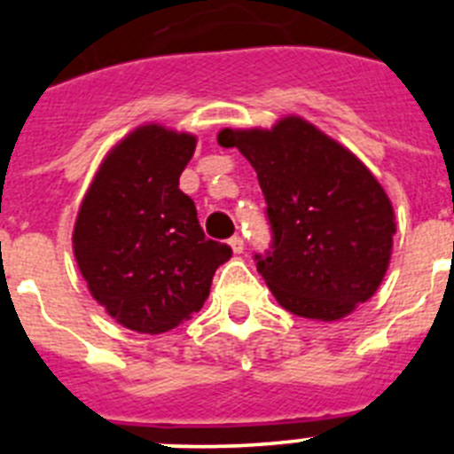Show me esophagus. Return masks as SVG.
I'll use <instances>...</instances> for the list:
<instances>
[{
	"label": "esophagus",
	"instance_id": "34e87169",
	"mask_svg": "<svg viewBox=\"0 0 454 454\" xmlns=\"http://www.w3.org/2000/svg\"><path fill=\"white\" fill-rule=\"evenodd\" d=\"M230 246H231V250H234V254H240V252L246 250V243H243V239H240L239 234L231 236V239H230Z\"/></svg>",
	"mask_w": 454,
	"mask_h": 454
}]
</instances>
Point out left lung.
Masks as SVG:
<instances>
[{
	"label": "left lung",
	"mask_w": 454,
	"mask_h": 454,
	"mask_svg": "<svg viewBox=\"0 0 454 454\" xmlns=\"http://www.w3.org/2000/svg\"><path fill=\"white\" fill-rule=\"evenodd\" d=\"M256 170L275 236L256 270L302 318L340 320L375 295L388 270L395 214L382 184L339 140L300 115L270 129H220Z\"/></svg>",
	"instance_id": "left-lung-1"
}]
</instances>
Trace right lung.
<instances>
[{
	"mask_svg": "<svg viewBox=\"0 0 454 454\" xmlns=\"http://www.w3.org/2000/svg\"><path fill=\"white\" fill-rule=\"evenodd\" d=\"M198 136L140 124L108 150L79 207L74 259L111 318L161 334L202 309L227 243L204 239L195 202L179 191Z\"/></svg>",
	"mask_w": 454,
	"mask_h": 454,
	"instance_id": "add662e5",
	"label": "right lung"
}]
</instances>
